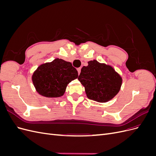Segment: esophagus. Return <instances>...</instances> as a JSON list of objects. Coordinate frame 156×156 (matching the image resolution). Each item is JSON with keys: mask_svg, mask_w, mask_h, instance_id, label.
I'll return each instance as SVG.
<instances>
[{"mask_svg": "<svg viewBox=\"0 0 156 156\" xmlns=\"http://www.w3.org/2000/svg\"><path fill=\"white\" fill-rule=\"evenodd\" d=\"M81 68H77V72H78V74L79 75L80 74V73H81Z\"/></svg>", "mask_w": 156, "mask_h": 156, "instance_id": "1", "label": "esophagus"}]
</instances>
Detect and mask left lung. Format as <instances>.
Masks as SVG:
<instances>
[{
    "instance_id": "left-lung-1",
    "label": "left lung",
    "mask_w": 156,
    "mask_h": 156,
    "mask_svg": "<svg viewBox=\"0 0 156 156\" xmlns=\"http://www.w3.org/2000/svg\"><path fill=\"white\" fill-rule=\"evenodd\" d=\"M78 80L84 87L87 98L100 103L111 100L122 84V77L112 66L96 60L88 61L87 66L82 68Z\"/></svg>"
}]
</instances>
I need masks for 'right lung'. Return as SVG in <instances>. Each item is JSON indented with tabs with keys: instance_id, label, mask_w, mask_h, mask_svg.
<instances>
[{
	"instance_id": "right-lung-1",
	"label": "right lung",
	"mask_w": 156,
	"mask_h": 156,
	"mask_svg": "<svg viewBox=\"0 0 156 156\" xmlns=\"http://www.w3.org/2000/svg\"><path fill=\"white\" fill-rule=\"evenodd\" d=\"M78 77V72L72 64L61 58L39 66L32 75L36 92L46 98L62 96L68 84Z\"/></svg>"
}]
</instances>
